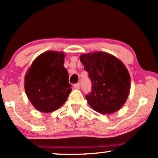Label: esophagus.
Listing matches in <instances>:
<instances>
[{
	"instance_id": "1",
	"label": "esophagus",
	"mask_w": 158,
	"mask_h": 158,
	"mask_svg": "<svg viewBox=\"0 0 158 158\" xmlns=\"http://www.w3.org/2000/svg\"><path fill=\"white\" fill-rule=\"evenodd\" d=\"M73 88H75V89H79V88H80V84H79V83H77V84L73 85Z\"/></svg>"
}]
</instances>
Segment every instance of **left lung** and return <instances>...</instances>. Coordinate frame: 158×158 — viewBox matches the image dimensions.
I'll use <instances>...</instances> for the list:
<instances>
[{"label": "left lung", "mask_w": 158, "mask_h": 158, "mask_svg": "<svg viewBox=\"0 0 158 158\" xmlns=\"http://www.w3.org/2000/svg\"><path fill=\"white\" fill-rule=\"evenodd\" d=\"M79 58L92 82L91 91L85 96L89 106L103 114L119 110L131 88V77L125 64L106 52H89Z\"/></svg>", "instance_id": "1"}]
</instances>
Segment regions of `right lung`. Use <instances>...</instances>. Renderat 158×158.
Segmentation results:
<instances>
[{"label":"right lung","instance_id":"obj_1","mask_svg":"<svg viewBox=\"0 0 158 158\" xmlns=\"http://www.w3.org/2000/svg\"><path fill=\"white\" fill-rule=\"evenodd\" d=\"M63 52L47 51L34 60L24 78L25 92L36 110L50 113L64 105L71 92Z\"/></svg>","mask_w":158,"mask_h":158}]
</instances>
